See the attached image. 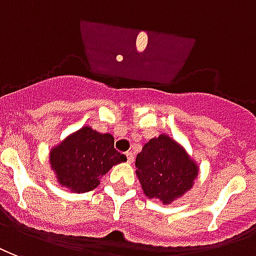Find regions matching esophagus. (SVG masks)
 <instances>
[{
    "label": "esophagus",
    "mask_w": 256,
    "mask_h": 256,
    "mask_svg": "<svg viewBox=\"0 0 256 256\" xmlns=\"http://www.w3.org/2000/svg\"><path fill=\"white\" fill-rule=\"evenodd\" d=\"M126 161L130 162V164H132L134 162V154L132 152H126Z\"/></svg>",
    "instance_id": "obj_1"
}]
</instances>
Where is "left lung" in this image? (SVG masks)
Segmentation results:
<instances>
[{
    "instance_id": "obj_1",
    "label": "left lung",
    "mask_w": 256,
    "mask_h": 256,
    "mask_svg": "<svg viewBox=\"0 0 256 256\" xmlns=\"http://www.w3.org/2000/svg\"><path fill=\"white\" fill-rule=\"evenodd\" d=\"M135 166L144 195L164 204L191 191L199 174L198 162L168 134L147 142L136 156Z\"/></svg>"
}]
</instances>
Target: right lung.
<instances>
[{
  "instance_id": "add662e5",
  "label": "right lung",
  "mask_w": 256,
  "mask_h": 256,
  "mask_svg": "<svg viewBox=\"0 0 256 256\" xmlns=\"http://www.w3.org/2000/svg\"><path fill=\"white\" fill-rule=\"evenodd\" d=\"M126 156L114 148V138L84 126L52 147L49 164L61 187L74 194L92 191L100 178Z\"/></svg>"
}]
</instances>
